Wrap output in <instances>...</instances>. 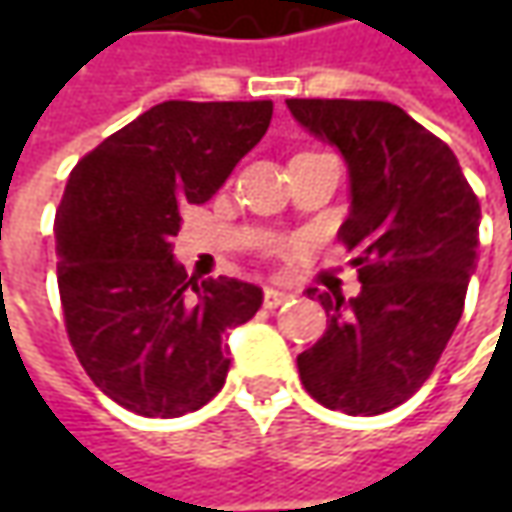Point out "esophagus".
<instances>
[{
	"instance_id": "1",
	"label": "esophagus",
	"mask_w": 512,
	"mask_h": 512,
	"mask_svg": "<svg viewBox=\"0 0 512 512\" xmlns=\"http://www.w3.org/2000/svg\"><path fill=\"white\" fill-rule=\"evenodd\" d=\"M290 296H293L290 290H282V287H267V290H265V307H270V310H273V307H282L287 299H290Z\"/></svg>"
}]
</instances>
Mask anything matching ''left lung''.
<instances>
[{
	"label": "left lung",
	"mask_w": 512,
	"mask_h": 512,
	"mask_svg": "<svg viewBox=\"0 0 512 512\" xmlns=\"http://www.w3.org/2000/svg\"><path fill=\"white\" fill-rule=\"evenodd\" d=\"M293 119L342 153L362 293L307 290L327 313L299 353L305 390L347 416H379L422 387L459 325L476 270L482 207L456 153L390 102L287 99Z\"/></svg>",
	"instance_id": "1"
}]
</instances>
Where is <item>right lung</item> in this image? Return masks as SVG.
<instances>
[{
	"label": "right lung",
	"instance_id": "right-lung-1",
	"mask_svg": "<svg viewBox=\"0 0 512 512\" xmlns=\"http://www.w3.org/2000/svg\"><path fill=\"white\" fill-rule=\"evenodd\" d=\"M270 116L273 102H162L70 173L53 225L65 327L93 384L130 413L176 419L210 402L230 370L225 330L262 307L242 279H187L170 242Z\"/></svg>",
	"mask_w": 512,
	"mask_h": 512
}]
</instances>
